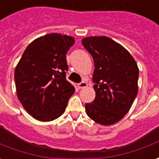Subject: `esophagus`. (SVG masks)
Returning <instances> with one entry per match:
<instances>
[{
	"label": "esophagus",
	"mask_w": 159,
	"mask_h": 159,
	"mask_svg": "<svg viewBox=\"0 0 159 159\" xmlns=\"http://www.w3.org/2000/svg\"><path fill=\"white\" fill-rule=\"evenodd\" d=\"M87 86V83L86 81H82L80 83H79L78 84V87L80 88V89H81V88H85Z\"/></svg>",
	"instance_id": "1"
}]
</instances>
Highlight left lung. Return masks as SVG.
Segmentation results:
<instances>
[{
    "instance_id": "1",
    "label": "left lung",
    "mask_w": 159,
    "mask_h": 159,
    "mask_svg": "<svg viewBox=\"0 0 159 159\" xmlns=\"http://www.w3.org/2000/svg\"><path fill=\"white\" fill-rule=\"evenodd\" d=\"M81 42L94 62L96 96L86 104V113L96 123L113 125L127 113L136 98L138 65L125 48L108 37H86Z\"/></svg>"
}]
</instances>
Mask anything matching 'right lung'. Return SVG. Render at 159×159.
Instances as JSON below:
<instances>
[{
	"label": "right lung",
	"mask_w": 159,
	"mask_h": 159,
	"mask_svg": "<svg viewBox=\"0 0 159 159\" xmlns=\"http://www.w3.org/2000/svg\"><path fill=\"white\" fill-rule=\"evenodd\" d=\"M74 41L72 36L60 34L41 36L27 46L15 67L17 97L35 119L59 118L75 91L66 79V55Z\"/></svg>",
	"instance_id": "add662e5"
}]
</instances>
